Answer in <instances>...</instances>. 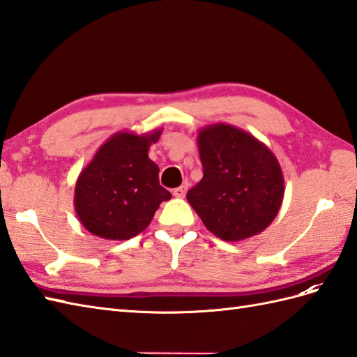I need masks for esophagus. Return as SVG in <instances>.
I'll return each instance as SVG.
<instances>
[{
	"label": "esophagus",
	"instance_id": "obj_1",
	"mask_svg": "<svg viewBox=\"0 0 357 357\" xmlns=\"http://www.w3.org/2000/svg\"><path fill=\"white\" fill-rule=\"evenodd\" d=\"M187 188H188V184H187V182H184V184H182L181 187L173 190V196H175V197H184L185 193H187Z\"/></svg>",
	"mask_w": 357,
	"mask_h": 357
}]
</instances>
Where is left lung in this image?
<instances>
[{
    "instance_id": "left-lung-1",
    "label": "left lung",
    "mask_w": 357,
    "mask_h": 357,
    "mask_svg": "<svg viewBox=\"0 0 357 357\" xmlns=\"http://www.w3.org/2000/svg\"><path fill=\"white\" fill-rule=\"evenodd\" d=\"M197 148L204 178L187 200L206 229L223 241H241L267 229L285 193L274 153L257 137L227 123L204 126Z\"/></svg>"
}]
</instances>
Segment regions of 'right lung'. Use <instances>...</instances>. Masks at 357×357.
Segmentation results:
<instances>
[{
  "label": "right lung",
  "instance_id": "right-lung-1",
  "mask_svg": "<svg viewBox=\"0 0 357 357\" xmlns=\"http://www.w3.org/2000/svg\"><path fill=\"white\" fill-rule=\"evenodd\" d=\"M161 132L119 131L81 170L74 206L90 234L105 240H130L149 226L160 204L172 197L160 185L158 166L148 157Z\"/></svg>",
  "mask_w": 357,
  "mask_h": 357
}]
</instances>
